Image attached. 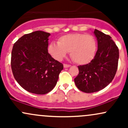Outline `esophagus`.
Masks as SVG:
<instances>
[{"label": "esophagus", "instance_id": "34e87169", "mask_svg": "<svg viewBox=\"0 0 128 128\" xmlns=\"http://www.w3.org/2000/svg\"><path fill=\"white\" fill-rule=\"evenodd\" d=\"M70 64H64V68H67V67H70Z\"/></svg>", "mask_w": 128, "mask_h": 128}]
</instances>
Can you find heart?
<instances>
[{"label":"heart","instance_id":"obj_1","mask_svg":"<svg viewBox=\"0 0 128 128\" xmlns=\"http://www.w3.org/2000/svg\"><path fill=\"white\" fill-rule=\"evenodd\" d=\"M97 48L96 40L92 35L70 34L60 36L58 42H51L48 47V52L58 61L70 52V58L74 62L86 65L94 58Z\"/></svg>","mask_w":128,"mask_h":128}]
</instances>
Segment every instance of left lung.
<instances>
[{
	"label": "left lung",
	"instance_id": "8db88e82",
	"mask_svg": "<svg viewBox=\"0 0 128 128\" xmlns=\"http://www.w3.org/2000/svg\"><path fill=\"white\" fill-rule=\"evenodd\" d=\"M98 49L91 62L78 66L79 74L74 78L77 88L90 93L106 87L114 79L118 67L119 51L109 35L95 29Z\"/></svg>",
	"mask_w": 128,
	"mask_h": 128
}]
</instances>
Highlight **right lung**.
I'll use <instances>...</instances> for the list:
<instances>
[{"label":"right lung","instance_id":"obj_1","mask_svg":"<svg viewBox=\"0 0 128 128\" xmlns=\"http://www.w3.org/2000/svg\"><path fill=\"white\" fill-rule=\"evenodd\" d=\"M50 34L37 30L27 34L14 43L11 66L14 78L22 88L36 94L52 91L63 64L48 53Z\"/></svg>","mask_w":128,"mask_h":128}]
</instances>
